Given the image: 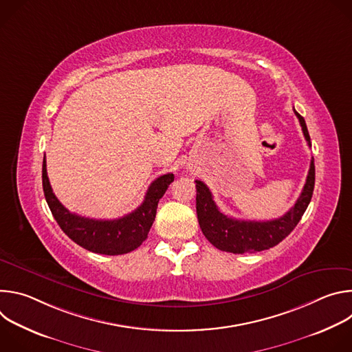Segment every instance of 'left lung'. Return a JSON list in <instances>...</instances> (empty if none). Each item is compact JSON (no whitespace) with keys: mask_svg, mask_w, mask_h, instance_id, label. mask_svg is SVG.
I'll use <instances>...</instances> for the list:
<instances>
[{"mask_svg":"<svg viewBox=\"0 0 352 352\" xmlns=\"http://www.w3.org/2000/svg\"><path fill=\"white\" fill-rule=\"evenodd\" d=\"M294 113L298 117L300 126H302L308 144L311 146V136L304 117L296 113L295 109ZM195 182L197 221L209 242L224 252L252 254L276 246L296 227L314 195L315 163L312 159L307 182L295 205L283 217L269 221H245L226 216L214 204L210 189L202 181Z\"/></svg>","mask_w":352,"mask_h":352,"instance_id":"8db88e82","label":"left lung"}]
</instances>
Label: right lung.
<instances>
[{"mask_svg":"<svg viewBox=\"0 0 352 352\" xmlns=\"http://www.w3.org/2000/svg\"><path fill=\"white\" fill-rule=\"evenodd\" d=\"M173 181L174 174H164L155 179L146 192L143 204L121 219H87L71 213L61 205L47 177L45 156L43 159V190L56 221L74 242L102 255H124L142 245L155 221L159 200Z\"/></svg>","mask_w":352,"mask_h":352,"instance_id":"add662e5","label":"right lung"}]
</instances>
